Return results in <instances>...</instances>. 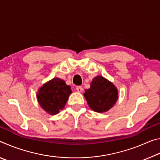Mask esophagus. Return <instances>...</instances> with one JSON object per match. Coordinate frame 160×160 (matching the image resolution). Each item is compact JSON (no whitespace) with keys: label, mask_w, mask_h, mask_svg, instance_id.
Returning a JSON list of instances; mask_svg holds the SVG:
<instances>
[{"label":"esophagus","mask_w":160,"mask_h":160,"mask_svg":"<svg viewBox=\"0 0 160 160\" xmlns=\"http://www.w3.org/2000/svg\"><path fill=\"white\" fill-rule=\"evenodd\" d=\"M76 90L78 92H82L83 90V88L81 86H77L76 87Z\"/></svg>","instance_id":"1"}]
</instances>
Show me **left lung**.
I'll list each match as a JSON object with an SVG mask.
<instances>
[{
    "instance_id": "left-lung-1",
    "label": "left lung",
    "mask_w": 160,
    "mask_h": 160,
    "mask_svg": "<svg viewBox=\"0 0 160 160\" xmlns=\"http://www.w3.org/2000/svg\"><path fill=\"white\" fill-rule=\"evenodd\" d=\"M91 109L104 113L114 106L118 98V92L113 84L101 75L92 80L90 88L83 94Z\"/></svg>"
}]
</instances>
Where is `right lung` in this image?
<instances>
[{
  "label": "right lung",
  "instance_id": "right-lung-1",
  "mask_svg": "<svg viewBox=\"0 0 160 160\" xmlns=\"http://www.w3.org/2000/svg\"><path fill=\"white\" fill-rule=\"evenodd\" d=\"M71 93V88L63 80L54 78L39 88L37 98L42 109L48 114L56 115L63 109Z\"/></svg>",
  "mask_w": 160,
  "mask_h": 160
}]
</instances>
